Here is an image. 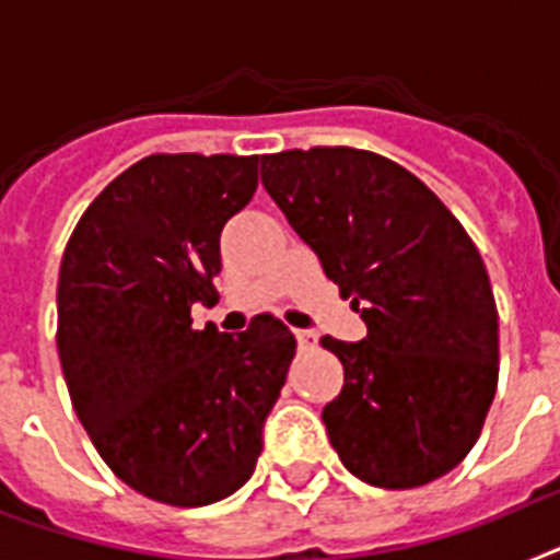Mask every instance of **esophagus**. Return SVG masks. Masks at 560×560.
Returning a JSON list of instances; mask_svg holds the SVG:
<instances>
[{"label": "esophagus", "mask_w": 560, "mask_h": 560, "mask_svg": "<svg viewBox=\"0 0 560 560\" xmlns=\"http://www.w3.org/2000/svg\"><path fill=\"white\" fill-rule=\"evenodd\" d=\"M294 337H298V343H300V349H303V352L317 346V335H314L312 329H298V331H294Z\"/></svg>", "instance_id": "34e87169"}]
</instances>
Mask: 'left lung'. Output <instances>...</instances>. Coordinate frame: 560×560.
I'll list each match as a JSON object with an SVG mask.
<instances>
[{
  "label": "left lung",
  "instance_id": "left-lung-1",
  "mask_svg": "<svg viewBox=\"0 0 560 560\" xmlns=\"http://www.w3.org/2000/svg\"><path fill=\"white\" fill-rule=\"evenodd\" d=\"M260 177L369 329L320 340L343 363L323 409L343 466L383 489L455 469L498 386L495 298L464 225L404 165L360 148L266 154Z\"/></svg>",
  "mask_w": 560,
  "mask_h": 560
}]
</instances>
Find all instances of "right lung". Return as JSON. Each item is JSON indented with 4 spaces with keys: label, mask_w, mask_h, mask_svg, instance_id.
Masks as SVG:
<instances>
[{
    "label": "right lung",
    "mask_w": 560,
    "mask_h": 560,
    "mask_svg": "<svg viewBox=\"0 0 560 560\" xmlns=\"http://www.w3.org/2000/svg\"><path fill=\"white\" fill-rule=\"evenodd\" d=\"M254 191L257 156L151 154L65 246L57 349L71 404L110 472L151 501L206 506L252 478L298 349L271 314L240 335L191 326L194 303H217L220 231Z\"/></svg>",
    "instance_id": "add662e5"
}]
</instances>
